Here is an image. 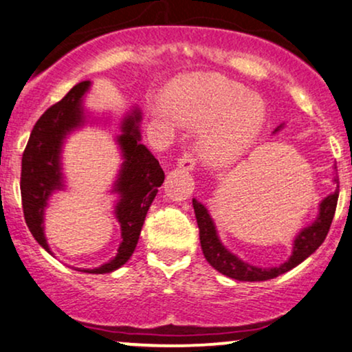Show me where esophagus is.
I'll return each instance as SVG.
<instances>
[{
	"label": "esophagus",
	"mask_w": 352,
	"mask_h": 352,
	"mask_svg": "<svg viewBox=\"0 0 352 352\" xmlns=\"http://www.w3.org/2000/svg\"><path fill=\"white\" fill-rule=\"evenodd\" d=\"M195 164H197V159H195V155L190 153H185L179 159V167L184 168V170H193Z\"/></svg>",
	"instance_id": "esophagus-1"
}]
</instances>
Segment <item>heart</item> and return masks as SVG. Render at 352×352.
I'll return each instance as SVG.
<instances>
[{
	"label": "heart",
	"mask_w": 352,
	"mask_h": 352,
	"mask_svg": "<svg viewBox=\"0 0 352 352\" xmlns=\"http://www.w3.org/2000/svg\"><path fill=\"white\" fill-rule=\"evenodd\" d=\"M167 107L180 123L204 128L201 149L212 164L232 161L263 128L265 102L217 74H195L167 92Z\"/></svg>",
	"instance_id": "obj_1"
}]
</instances>
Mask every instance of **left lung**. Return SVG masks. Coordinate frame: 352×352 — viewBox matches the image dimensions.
Segmentation results:
<instances>
[{"label":"left lung","instance_id":"obj_1","mask_svg":"<svg viewBox=\"0 0 352 352\" xmlns=\"http://www.w3.org/2000/svg\"><path fill=\"white\" fill-rule=\"evenodd\" d=\"M335 182L338 184L336 191L320 203V214L317 221L297 235V239L294 240V252H292L291 258H289L286 263L276 266V268H258V266L248 265L232 255L228 248L222 245L221 240L217 239L216 228L208 214V209L201 203H198L197 199H193L195 216H197L199 229V242H201L204 258H206L208 263L212 268L222 274L229 276V278L237 279V281H266V279H273L276 276L296 268L297 265H300L307 256L312 255L322 245L328 230H330L333 216H335L336 211L338 197H340V182H338V179H335Z\"/></svg>","mask_w":352,"mask_h":352}]
</instances>
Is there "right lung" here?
<instances>
[{"instance_id":"right-lung-1","label":"right lung","mask_w":352,"mask_h":352,"mask_svg":"<svg viewBox=\"0 0 352 352\" xmlns=\"http://www.w3.org/2000/svg\"><path fill=\"white\" fill-rule=\"evenodd\" d=\"M87 87L89 81L79 82L60 102L48 107L34 124L28 146L22 154L21 198L24 219L30 234L47 252H50V248L43 235V209L52 191L61 188L60 149L66 133L84 122L81 99ZM140 120L141 115L136 110L124 118L123 135L118 138L124 162L115 185V191H118L122 197L115 214L122 226L123 240L112 261L100 268L84 270L86 273H110L130 260L151 203L154 201L159 186L166 179L157 159L144 144L140 143Z\"/></svg>"}]
</instances>
